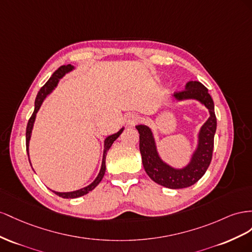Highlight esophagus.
Listing matches in <instances>:
<instances>
[{"instance_id": "obj_1", "label": "esophagus", "mask_w": 252, "mask_h": 252, "mask_svg": "<svg viewBox=\"0 0 252 252\" xmlns=\"http://www.w3.org/2000/svg\"><path fill=\"white\" fill-rule=\"evenodd\" d=\"M138 121H139V117H138L136 114H130V115H127V117H126V124H127L128 126H135L136 124H137Z\"/></svg>"}]
</instances>
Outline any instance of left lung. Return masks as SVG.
Wrapping results in <instances>:
<instances>
[{
	"mask_svg": "<svg viewBox=\"0 0 252 252\" xmlns=\"http://www.w3.org/2000/svg\"><path fill=\"white\" fill-rule=\"evenodd\" d=\"M173 97L182 101L187 99L197 100L209 111L210 117L200 127L196 150L190 162L182 169H175L164 162L157 152L152 131L147 126L139 125L136 128L139 133V150L143 168L153 182L170 189H183L198 182L209 167L212 159L214 134L217 131V117L214 103L209 92L198 81H189L182 92H175Z\"/></svg>",
	"mask_w": 252,
	"mask_h": 252,
	"instance_id": "8db88e82",
	"label": "left lung"
}]
</instances>
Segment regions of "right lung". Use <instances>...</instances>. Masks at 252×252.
<instances>
[{
	"label": "right lung",
	"instance_id": "1",
	"mask_svg": "<svg viewBox=\"0 0 252 252\" xmlns=\"http://www.w3.org/2000/svg\"><path fill=\"white\" fill-rule=\"evenodd\" d=\"M74 69V66L70 65H62L60 66L58 69H57L55 73L52 75L48 79V81L42 86L41 90L39 91L37 97H35V101H34V111L32 115V117L28 120V124H27V127H26V150H27V155H30L28 153V147H30V140H31V136H32V127H33V124H34V120H35V115H37L40 106L42 105V102L44 101V99L46 98L47 95H49L50 93H52L57 85L59 83L60 79L69 71H71ZM125 130V127H122L121 130H119L117 133H115L113 135L107 136V137L104 139V150H103V157H102V163H101V169H100V172L98 176L95 178V181L93 182L91 185L84 187V188L80 189V190H76V191H71V192H56L53 191L57 195L62 197V198H77V197H80L85 195V194H88L90 191L94 190L96 187L98 186V184L101 182V179L104 176L105 173V157L107 154V151L110 150L111 146L113 145V142L116 140L119 135L122 133V131ZM31 162V161H30Z\"/></svg>",
	"mask_w": 252,
	"mask_h": 252
}]
</instances>
